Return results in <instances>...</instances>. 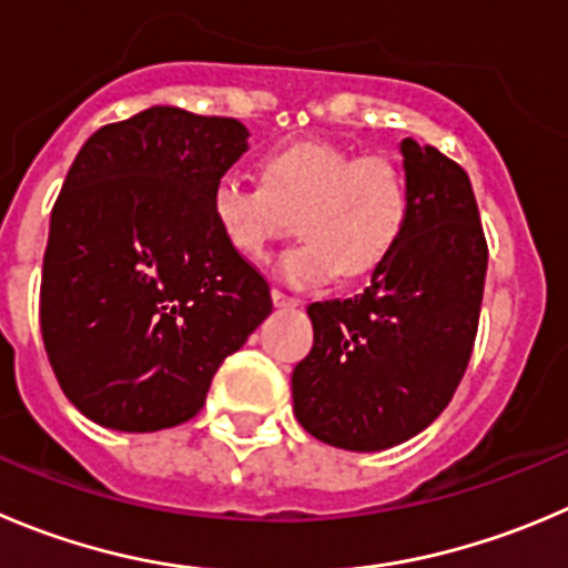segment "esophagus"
Returning <instances> with one entry per match:
<instances>
[{"label": "esophagus", "mask_w": 568, "mask_h": 568, "mask_svg": "<svg viewBox=\"0 0 568 568\" xmlns=\"http://www.w3.org/2000/svg\"><path fill=\"white\" fill-rule=\"evenodd\" d=\"M273 304L284 310V306H298V298L287 295V293H284V290H273Z\"/></svg>", "instance_id": "esophagus-1"}]
</instances>
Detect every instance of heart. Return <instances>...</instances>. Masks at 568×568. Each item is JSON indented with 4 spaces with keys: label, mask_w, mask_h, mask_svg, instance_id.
Here are the masks:
<instances>
[{
    "label": "heart",
    "mask_w": 568,
    "mask_h": 568,
    "mask_svg": "<svg viewBox=\"0 0 568 568\" xmlns=\"http://www.w3.org/2000/svg\"><path fill=\"white\" fill-rule=\"evenodd\" d=\"M264 183L223 175L209 214L231 251L262 256L298 214L301 245L278 256L281 278L301 287L376 273L396 253L413 214L409 181L393 161L328 142H295L264 159Z\"/></svg>",
    "instance_id": "1"
}]
</instances>
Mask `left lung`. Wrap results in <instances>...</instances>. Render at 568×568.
Here are the masks:
<instances>
[{"label": "left lung", "mask_w": 568, "mask_h": 568, "mask_svg": "<svg viewBox=\"0 0 568 568\" xmlns=\"http://www.w3.org/2000/svg\"><path fill=\"white\" fill-rule=\"evenodd\" d=\"M402 155V245L362 295L310 304L315 343L293 371L298 424L348 452L390 449L449 407L483 310L488 242L466 170L413 139Z\"/></svg>", "instance_id": "8db88e82"}]
</instances>
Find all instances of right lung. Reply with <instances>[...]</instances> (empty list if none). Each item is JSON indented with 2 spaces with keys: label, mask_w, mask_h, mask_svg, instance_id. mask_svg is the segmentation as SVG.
I'll return each mask as SVG.
<instances>
[{
  "label": "right lung",
  "mask_w": 568,
  "mask_h": 568,
  "mask_svg": "<svg viewBox=\"0 0 568 568\" xmlns=\"http://www.w3.org/2000/svg\"><path fill=\"white\" fill-rule=\"evenodd\" d=\"M247 128L155 105L102 125L50 217L41 337L69 402L119 432L194 418L223 359L270 315V284L209 214Z\"/></svg>",
  "instance_id": "add662e5"
}]
</instances>
